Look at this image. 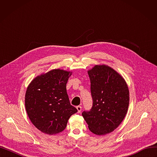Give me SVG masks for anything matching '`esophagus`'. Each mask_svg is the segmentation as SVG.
I'll return each instance as SVG.
<instances>
[{
	"mask_svg": "<svg viewBox=\"0 0 157 157\" xmlns=\"http://www.w3.org/2000/svg\"><path fill=\"white\" fill-rule=\"evenodd\" d=\"M76 109H77V110H78V113H81V109H82L81 106H79V105L77 106V107H76Z\"/></svg>",
	"mask_w": 157,
	"mask_h": 157,
	"instance_id": "esophagus-1",
	"label": "esophagus"
}]
</instances>
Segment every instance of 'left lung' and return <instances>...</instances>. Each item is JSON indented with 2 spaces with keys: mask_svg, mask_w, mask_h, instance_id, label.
<instances>
[{
  "mask_svg": "<svg viewBox=\"0 0 157 157\" xmlns=\"http://www.w3.org/2000/svg\"><path fill=\"white\" fill-rule=\"evenodd\" d=\"M93 106L82 113L89 130L102 136L112 132L125 118L129 105V90L123 76L107 65H95L88 71Z\"/></svg>",
  "mask_w": 157,
  "mask_h": 157,
  "instance_id": "obj_1",
  "label": "left lung"
}]
</instances>
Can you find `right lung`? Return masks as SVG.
Here are the masks:
<instances>
[{
  "label": "right lung",
  "instance_id": "obj_1",
  "mask_svg": "<svg viewBox=\"0 0 157 157\" xmlns=\"http://www.w3.org/2000/svg\"><path fill=\"white\" fill-rule=\"evenodd\" d=\"M72 72L53 69L36 77L25 97L28 117L38 130L48 135L62 132L71 115L78 112L71 105L66 84Z\"/></svg>",
  "mask_w": 157,
  "mask_h": 157
}]
</instances>
